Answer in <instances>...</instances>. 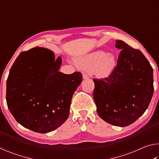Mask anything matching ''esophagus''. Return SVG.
<instances>
[{
  "mask_svg": "<svg viewBox=\"0 0 159 159\" xmlns=\"http://www.w3.org/2000/svg\"><path fill=\"white\" fill-rule=\"evenodd\" d=\"M82 75H83V79H89V76H88V75L87 74H86V73H85V72H83Z\"/></svg>",
  "mask_w": 159,
  "mask_h": 159,
  "instance_id": "34e87169",
  "label": "esophagus"
}]
</instances>
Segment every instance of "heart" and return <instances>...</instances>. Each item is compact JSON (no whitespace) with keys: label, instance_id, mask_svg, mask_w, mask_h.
<instances>
[{"label":"heart","instance_id":"b5f03b06","mask_svg":"<svg viewBox=\"0 0 159 159\" xmlns=\"http://www.w3.org/2000/svg\"><path fill=\"white\" fill-rule=\"evenodd\" d=\"M74 62L77 66L91 71L99 78H107L116 66V57L113 53L98 50L76 57Z\"/></svg>","mask_w":159,"mask_h":159}]
</instances>
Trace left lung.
Segmentation results:
<instances>
[{"label":"left lung","instance_id":"left-lung-1","mask_svg":"<svg viewBox=\"0 0 159 159\" xmlns=\"http://www.w3.org/2000/svg\"><path fill=\"white\" fill-rule=\"evenodd\" d=\"M121 50L117 65L108 78L94 79V101L102 119L125 127L144 114L154 93L153 69L139 50L116 41Z\"/></svg>","mask_w":159,"mask_h":159}]
</instances>
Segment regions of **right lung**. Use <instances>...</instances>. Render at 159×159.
<instances>
[{
    "instance_id": "obj_1",
    "label": "right lung",
    "mask_w": 159,
    "mask_h": 159,
    "mask_svg": "<svg viewBox=\"0 0 159 159\" xmlns=\"http://www.w3.org/2000/svg\"><path fill=\"white\" fill-rule=\"evenodd\" d=\"M61 58L36 47L20 54L7 80V107L15 120L39 133L52 131L66 121L72 96L82 74L60 72Z\"/></svg>"
}]
</instances>
